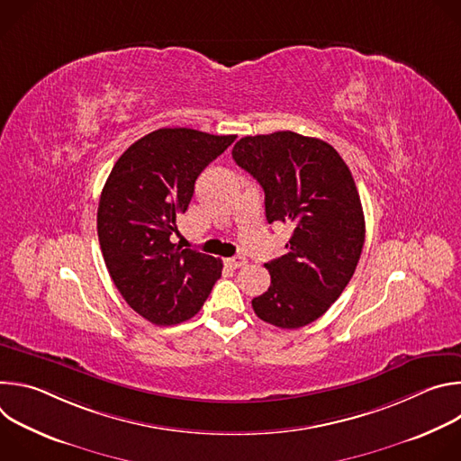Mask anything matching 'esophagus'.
I'll use <instances>...</instances> for the list:
<instances>
[{"label":"esophagus","instance_id":"34e87169","mask_svg":"<svg viewBox=\"0 0 461 461\" xmlns=\"http://www.w3.org/2000/svg\"><path fill=\"white\" fill-rule=\"evenodd\" d=\"M224 262H226V265H228L230 268H240V267H244V265H246V257H242V255H235V257L226 258Z\"/></svg>","mask_w":461,"mask_h":461}]
</instances>
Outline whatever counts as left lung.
<instances>
[{"instance_id": "left-lung-1", "label": "left lung", "mask_w": 461, "mask_h": 461, "mask_svg": "<svg viewBox=\"0 0 461 461\" xmlns=\"http://www.w3.org/2000/svg\"><path fill=\"white\" fill-rule=\"evenodd\" d=\"M231 155L265 189L268 224L294 228L288 253L265 265L268 292L251 306L274 326H306L338 301L361 257L365 215L352 173L330 144L294 131L244 137Z\"/></svg>"}]
</instances>
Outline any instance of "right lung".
Returning <instances> with one entry per match:
<instances>
[{
    "instance_id": "1",
    "label": "right lung",
    "mask_w": 461,
    "mask_h": 461,
    "mask_svg": "<svg viewBox=\"0 0 461 461\" xmlns=\"http://www.w3.org/2000/svg\"><path fill=\"white\" fill-rule=\"evenodd\" d=\"M235 139L157 129L122 153L102 189L96 228L107 272L125 303L153 324L193 317L222 274L221 258L180 249L169 237L196 176Z\"/></svg>"
}]
</instances>
